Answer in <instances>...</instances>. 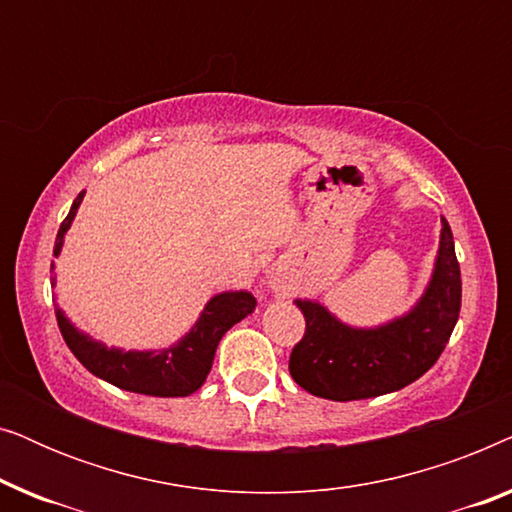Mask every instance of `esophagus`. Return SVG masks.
<instances>
[{"mask_svg": "<svg viewBox=\"0 0 512 512\" xmlns=\"http://www.w3.org/2000/svg\"><path fill=\"white\" fill-rule=\"evenodd\" d=\"M268 284H270L272 291H286V289H289V282H286V277L279 270H272L270 272Z\"/></svg>", "mask_w": 512, "mask_h": 512, "instance_id": "34e87169", "label": "esophagus"}]
</instances>
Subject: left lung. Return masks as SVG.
<instances>
[{"instance_id": "1", "label": "left lung", "mask_w": 512, "mask_h": 512, "mask_svg": "<svg viewBox=\"0 0 512 512\" xmlns=\"http://www.w3.org/2000/svg\"><path fill=\"white\" fill-rule=\"evenodd\" d=\"M440 226L429 284L403 317L356 328L328 312L319 300L296 298L307 324L289 359L296 384L328 401H361L408 387L438 361L461 310L454 237L445 219Z\"/></svg>"}]
</instances>
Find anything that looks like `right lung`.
Segmentation results:
<instances>
[{
    "label": "right lung",
    "mask_w": 512,
    "mask_h": 512,
    "mask_svg": "<svg viewBox=\"0 0 512 512\" xmlns=\"http://www.w3.org/2000/svg\"><path fill=\"white\" fill-rule=\"evenodd\" d=\"M83 195L81 191L72 202L67 219L60 223L58 237H55L53 256L58 258L65 244L67 230L72 228V221L79 212ZM55 272V263H51ZM55 286V277H53ZM256 310V298L249 291H223L207 300L205 310L200 312L191 331L179 342L163 349H121L107 347L104 342L90 338L76 328L67 314L55 307V317L62 338L72 354L86 366L90 373L100 380L114 384L118 389L135 391V394L174 398V396H191L205 384L209 370H212L216 347L228 328H233L237 321H242L247 314Z\"/></svg>",
    "instance_id": "1"
}]
</instances>
